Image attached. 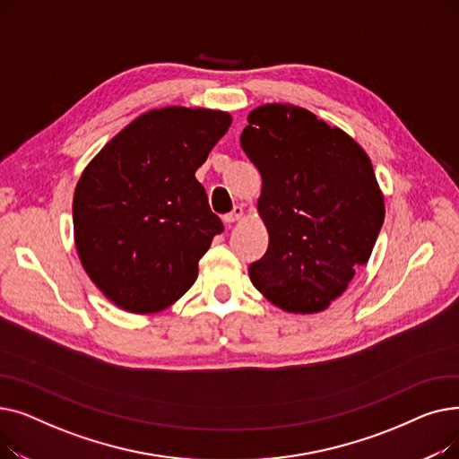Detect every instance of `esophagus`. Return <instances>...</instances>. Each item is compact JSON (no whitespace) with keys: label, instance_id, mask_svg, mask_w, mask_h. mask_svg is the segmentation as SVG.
Instances as JSON below:
<instances>
[{"label":"esophagus","instance_id":"obj_1","mask_svg":"<svg viewBox=\"0 0 459 459\" xmlns=\"http://www.w3.org/2000/svg\"><path fill=\"white\" fill-rule=\"evenodd\" d=\"M242 215H244V208H242V206H234L232 212H229V213L223 215V221H225L227 225H230V223L238 221Z\"/></svg>","mask_w":459,"mask_h":459}]
</instances>
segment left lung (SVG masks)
Instances as JSON below:
<instances>
[{"instance_id":"8db88e82","label":"left lung","mask_w":459,"mask_h":459,"mask_svg":"<svg viewBox=\"0 0 459 459\" xmlns=\"http://www.w3.org/2000/svg\"><path fill=\"white\" fill-rule=\"evenodd\" d=\"M239 137L262 177L268 251L249 266L256 290L286 312L331 305L368 262L385 220L383 193L355 139L292 104H264Z\"/></svg>"}]
</instances>
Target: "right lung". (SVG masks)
Segmentation results:
<instances>
[{"label": "right lung", "mask_w": 459, "mask_h": 459, "mask_svg": "<svg viewBox=\"0 0 459 459\" xmlns=\"http://www.w3.org/2000/svg\"><path fill=\"white\" fill-rule=\"evenodd\" d=\"M232 123L227 111L161 108L139 115L96 154L72 203L82 266L135 315L180 299L223 223L195 171Z\"/></svg>", "instance_id": "obj_1"}]
</instances>
